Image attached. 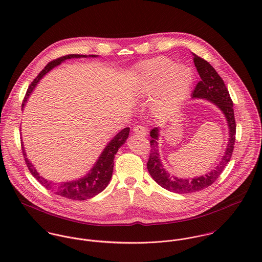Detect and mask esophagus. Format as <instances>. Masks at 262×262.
<instances>
[{
  "mask_svg": "<svg viewBox=\"0 0 262 262\" xmlns=\"http://www.w3.org/2000/svg\"><path fill=\"white\" fill-rule=\"evenodd\" d=\"M133 133L136 134V135H138V136L144 137V136H146V133H147V132H146V130H145L144 127H142V126H136V127L133 128Z\"/></svg>",
  "mask_w": 262,
  "mask_h": 262,
  "instance_id": "obj_1",
  "label": "esophagus"
}]
</instances>
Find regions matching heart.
<instances>
[{"mask_svg":"<svg viewBox=\"0 0 262 262\" xmlns=\"http://www.w3.org/2000/svg\"><path fill=\"white\" fill-rule=\"evenodd\" d=\"M134 93L152 99V113L161 119L171 117L186 102L193 83V73L166 57L143 60L132 70Z\"/></svg>","mask_w":262,"mask_h":262,"instance_id":"obj_1","label":"heart"}]
</instances>
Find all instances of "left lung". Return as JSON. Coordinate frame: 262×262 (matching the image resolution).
Segmentation results:
<instances>
[{"label": "left lung", "mask_w": 262, "mask_h": 262, "mask_svg": "<svg viewBox=\"0 0 262 262\" xmlns=\"http://www.w3.org/2000/svg\"><path fill=\"white\" fill-rule=\"evenodd\" d=\"M192 60L196 71L200 75L201 80L194 88L191 94L192 100H205L214 104L224 115L227 126H228V143L225 149L224 155L221 161L206 174L194 178H178L170 174L163 166L161 157L159 155L158 139L160 136V129L154 128L150 131L149 159L147 162V169L151 178L160 187L177 193H190L202 190L211 186L224 170L226 164L230 161L232 152L234 149L235 134H236V123L234 118L233 102L230 98L229 92L225 85L223 79L218 75L215 69L205 59L192 53Z\"/></svg>", "instance_id": "left-lung-1"}]
</instances>
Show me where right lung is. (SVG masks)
Wrapping results in <instances>:
<instances>
[{"label":"right lung","mask_w":262,"mask_h":262,"mask_svg":"<svg viewBox=\"0 0 262 262\" xmlns=\"http://www.w3.org/2000/svg\"><path fill=\"white\" fill-rule=\"evenodd\" d=\"M97 58L99 55H83V54H69L66 56H62L60 58H57L51 62H49L44 70L37 75V77L31 82L29 85L24 102L22 104V110H24V107L30 97V95L33 93L34 89L36 88L38 82L41 80V78L48 74L51 70L54 68L60 66L63 61L71 58ZM130 128H124L120 132H118L111 141L106 145V147L102 151L100 156L98 157L97 161L93 165V167L89 170V172L79 178L75 179L73 181H67L62 183H53L51 181H48L44 179L42 176L39 174L37 169L34 167L32 162L28 159L27 154L25 152V148L22 144L23 149V155L26 161V164L31 172V174L37 180L38 182L45 187L46 189L50 190L51 192H54L55 194H58L60 196L70 199V200H75V201H84L88 199H91L101 191H103L107 186L109 185L111 178H112L113 168H114V158L116 153L118 152L119 148L125 144L128 135H129Z\"/></svg>","instance_id":"add662e5"}]
</instances>
